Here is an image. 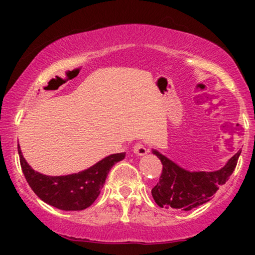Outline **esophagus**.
<instances>
[{
    "instance_id": "obj_1",
    "label": "esophagus",
    "mask_w": 255,
    "mask_h": 255,
    "mask_svg": "<svg viewBox=\"0 0 255 255\" xmlns=\"http://www.w3.org/2000/svg\"><path fill=\"white\" fill-rule=\"evenodd\" d=\"M134 153L137 154V156H144L148 152V148H146V146L142 144V142H136L133 147Z\"/></svg>"
}]
</instances>
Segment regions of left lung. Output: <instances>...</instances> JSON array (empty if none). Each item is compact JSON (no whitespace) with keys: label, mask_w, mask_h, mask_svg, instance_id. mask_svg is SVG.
<instances>
[{"label":"left lung","mask_w":255,"mask_h":255,"mask_svg":"<svg viewBox=\"0 0 255 255\" xmlns=\"http://www.w3.org/2000/svg\"><path fill=\"white\" fill-rule=\"evenodd\" d=\"M163 164L159 182L152 188V197L158 206L189 211L207 201L224 184L234 170L241 152L228 160L223 168L216 171H188L172 160L153 150Z\"/></svg>","instance_id":"obj_1"}]
</instances>
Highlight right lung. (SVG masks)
Wrapping results in <instances>:
<instances>
[{
	"label": "right lung",
	"instance_id": "1",
	"mask_svg": "<svg viewBox=\"0 0 255 255\" xmlns=\"http://www.w3.org/2000/svg\"><path fill=\"white\" fill-rule=\"evenodd\" d=\"M20 165L32 191L44 203L63 211H81L98 198L110 169L126 156L125 152L105 157L97 164L78 174L64 176H48L34 171L17 147Z\"/></svg>",
	"mask_w": 255,
	"mask_h": 255
}]
</instances>
